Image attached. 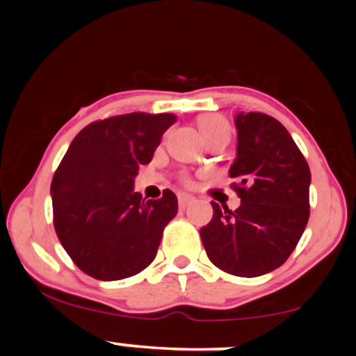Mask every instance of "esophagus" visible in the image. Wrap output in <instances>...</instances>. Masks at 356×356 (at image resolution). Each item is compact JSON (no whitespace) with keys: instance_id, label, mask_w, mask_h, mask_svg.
<instances>
[{"instance_id":"obj_1","label":"esophagus","mask_w":356,"mask_h":356,"mask_svg":"<svg viewBox=\"0 0 356 356\" xmlns=\"http://www.w3.org/2000/svg\"><path fill=\"white\" fill-rule=\"evenodd\" d=\"M192 201H194V197H191V195L179 194V207H181V209H186V207L189 206Z\"/></svg>"}]
</instances>
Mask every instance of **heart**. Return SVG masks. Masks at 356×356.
<instances>
[{
	"mask_svg": "<svg viewBox=\"0 0 356 356\" xmlns=\"http://www.w3.org/2000/svg\"><path fill=\"white\" fill-rule=\"evenodd\" d=\"M197 129L202 140L227 136V120L219 113H207L197 120Z\"/></svg>",
	"mask_w": 356,
	"mask_h": 356,
	"instance_id": "1",
	"label": "heart"
}]
</instances>
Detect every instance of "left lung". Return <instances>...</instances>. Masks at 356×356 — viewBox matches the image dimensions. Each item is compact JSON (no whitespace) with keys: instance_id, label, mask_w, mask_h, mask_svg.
Instances as JSON below:
<instances>
[{"instance_id":"left-lung-1","label":"left lung","mask_w":356,"mask_h":356,"mask_svg":"<svg viewBox=\"0 0 356 356\" xmlns=\"http://www.w3.org/2000/svg\"><path fill=\"white\" fill-rule=\"evenodd\" d=\"M238 145L229 175L241 206L212 204L201 229L207 256L222 271L254 277L280 268L303 234L309 218L312 172L303 154L276 118L239 112Z\"/></svg>"}]
</instances>
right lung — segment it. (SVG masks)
Segmentation results:
<instances>
[{
  "label": "right lung",
  "instance_id": "add662e5",
  "mask_svg": "<svg viewBox=\"0 0 356 356\" xmlns=\"http://www.w3.org/2000/svg\"><path fill=\"white\" fill-rule=\"evenodd\" d=\"M174 113L132 112L80 130L51 181L53 224L61 246L88 276L117 281L154 261L162 232L177 214L165 189L157 201L134 191Z\"/></svg>",
  "mask_w": 356,
  "mask_h": 356
}]
</instances>
